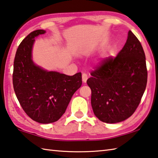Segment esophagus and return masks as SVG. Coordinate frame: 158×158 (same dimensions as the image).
Listing matches in <instances>:
<instances>
[{
	"instance_id": "1",
	"label": "esophagus",
	"mask_w": 158,
	"mask_h": 158,
	"mask_svg": "<svg viewBox=\"0 0 158 158\" xmlns=\"http://www.w3.org/2000/svg\"><path fill=\"white\" fill-rule=\"evenodd\" d=\"M82 78L83 82H87V79H88L87 74L85 73H83L82 75Z\"/></svg>"
}]
</instances>
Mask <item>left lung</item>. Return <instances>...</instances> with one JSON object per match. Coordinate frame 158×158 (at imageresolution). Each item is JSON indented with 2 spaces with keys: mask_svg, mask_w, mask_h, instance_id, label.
I'll return each instance as SVG.
<instances>
[{
  "mask_svg": "<svg viewBox=\"0 0 158 158\" xmlns=\"http://www.w3.org/2000/svg\"><path fill=\"white\" fill-rule=\"evenodd\" d=\"M91 75V106L100 121L117 123L133 115L147 87V69L143 48L131 31L117 56L104 60Z\"/></svg>",
  "mask_w": 158,
  "mask_h": 158,
  "instance_id": "1",
  "label": "left lung"
}]
</instances>
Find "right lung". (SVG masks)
<instances>
[{"instance_id": "right-lung-1", "label": "right lung", "mask_w": 158, "mask_h": 158, "mask_svg": "<svg viewBox=\"0 0 158 158\" xmlns=\"http://www.w3.org/2000/svg\"><path fill=\"white\" fill-rule=\"evenodd\" d=\"M45 32L38 29L24 38L17 49L13 71L14 89L20 105L29 118L42 124L58 120L82 85L80 72L70 76L44 70L33 62L34 38Z\"/></svg>"}]
</instances>
